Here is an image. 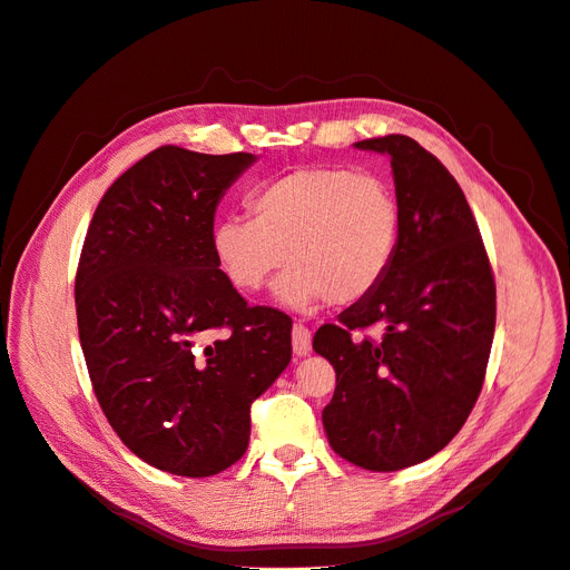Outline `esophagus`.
Masks as SVG:
<instances>
[{"instance_id":"34e87169","label":"esophagus","mask_w":570,"mask_h":570,"mask_svg":"<svg viewBox=\"0 0 570 570\" xmlns=\"http://www.w3.org/2000/svg\"><path fill=\"white\" fill-rule=\"evenodd\" d=\"M292 350L297 356H306L312 352V331L304 323H295L292 327Z\"/></svg>"}]
</instances>
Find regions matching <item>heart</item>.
<instances>
[{
    "label": "heart",
    "mask_w": 570,
    "mask_h": 570,
    "mask_svg": "<svg viewBox=\"0 0 570 570\" xmlns=\"http://www.w3.org/2000/svg\"><path fill=\"white\" fill-rule=\"evenodd\" d=\"M254 218L226 216L212 230L220 271L239 292H258L285 258L275 299L308 312L366 299L383 283L400 243V206L377 176L306 166L258 185Z\"/></svg>",
    "instance_id": "obj_1"
}]
</instances>
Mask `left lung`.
I'll return each instance as SVG.
<instances>
[{"mask_svg": "<svg viewBox=\"0 0 570 570\" xmlns=\"http://www.w3.org/2000/svg\"><path fill=\"white\" fill-rule=\"evenodd\" d=\"M387 154L400 243L383 283L314 335L337 385L323 409L333 450L366 471L416 465L475 406L494 337L497 289L478 223L440 159L406 135L361 140ZM377 326V341L357 333Z\"/></svg>", "mask_w": 570, "mask_h": 570, "instance_id": "obj_1", "label": "left lung"}]
</instances>
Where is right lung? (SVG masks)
<instances>
[{"instance_id": "1", "label": "right lung", "mask_w": 570, "mask_h": 570, "mask_svg": "<svg viewBox=\"0 0 570 570\" xmlns=\"http://www.w3.org/2000/svg\"><path fill=\"white\" fill-rule=\"evenodd\" d=\"M254 154L166 145L101 197L76 273L80 347L97 402L128 450L174 475L226 471L249 409L292 358V321L249 306L220 271L212 230Z\"/></svg>"}]
</instances>
